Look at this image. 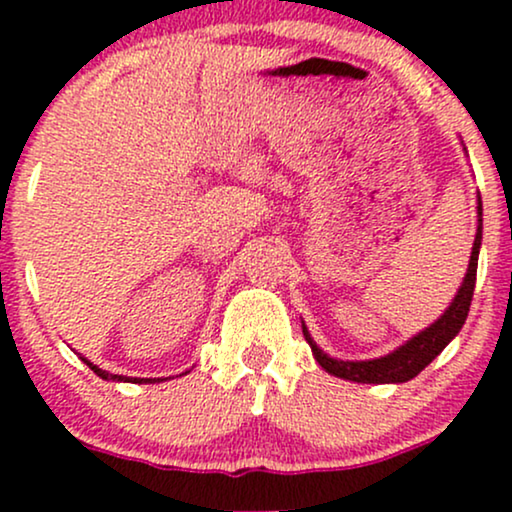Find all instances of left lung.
<instances>
[{
	"instance_id": "1",
	"label": "left lung",
	"mask_w": 512,
	"mask_h": 512,
	"mask_svg": "<svg viewBox=\"0 0 512 512\" xmlns=\"http://www.w3.org/2000/svg\"><path fill=\"white\" fill-rule=\"evenodd\" d=\"M467 151V149H464ZM481 197L477 195V236H474L472 255H469L467 274H464L460 289H457L452 303L445 308V313L433 320L426 330L416 332L414 337L407 339L402 346H397L390 354L378 356V358H366V361H342V358H334L320 349L315 344V339L310 337L308 327L303 325V337L305 342L313 349L315 361L320 363L327 373L334 378L351 380V383H366V385H397L407 383V380L416 378V375L424 370L428 363L436 358L440 351L448 346L452 339L457 337L462 330L464 320H467L469 305H472L474 296V284H477V264H479V248H481Z\"/></svg>"
}]
</instances>
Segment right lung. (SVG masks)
<instances>
[{"label":"right lung","mask_w":512,"mask_h":512,"mask_svg":"<svg viewBox=\"0 0 512 512\" xmlns=\"http://www.w3.org/2000/svg\"><path fill=\"white\" fill-rule=\"evenodd\" d=\"M81 361L86 363L88 368L93 370V373L98 375V378H103V380H113V383H154L156 378H127V375H115V373H108V370H103V368H98V366H93L91 361H86V358H81Z\"/></svg>","instance_id":"1"}]
</instances>
